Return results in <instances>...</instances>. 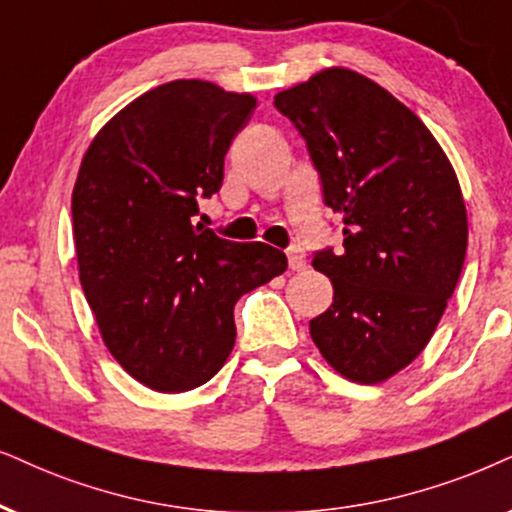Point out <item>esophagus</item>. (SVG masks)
Segmentation results:
<instances>
[{
	"label": "esophagus",
	"instance_id": "1",
	"mask_svg": "<svg viewBox=\"0 0 512 512\" xmlns=\"http://www.w3.org/2000/svg\"><path fill=\"white\" fill-rule=\"evenodd\" d=\"M288 267L293 271H304L307 269V257L300 248H290L288 250Z\"/></svg>",
	"mask_w": 512,
	"mask_h": 512
}]
</instances>
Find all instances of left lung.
Instances as JSON below:
<instances>
[{"mask_svg":"<svg viewBox=\"0 0 512 512\" xmlns=\"http://www.w3.org/2000/svg\"><path fill=\"white\" fill-rule=\"evenodd\" d=\"M274 106L307 141L342 250H321L333 304L309 321L323 359L375 385L423 352L454 295L468 248L461 184L430 129L368 77L326 68Z\"/></svg>","mask_w":512,"mask_h":512,"instance_id":"left-lung-1","label":"left lung"}]
</instances>
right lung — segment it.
Returning a JSON list of instances; mask_svg holds the SVG:
<instances>
[{
	"label": "right lung",
	"instance_id": "right-lung-1",
	"mask_svg": "<svg viewBox=\"0 0 512 512\" xmlns=\"http://www.w3.org/2000/svg\"><path fill=\"white\" fill-rule=\"evenodd\" d=\"M257 99L205 80L141 94L99 129L73 189L80 283L115 361L155 392H189L236 342L238 297L288 267L281 250L193 226L198 198Z\"/></svg>",
	"mask_w": 512,
	"mask_h": 512
}]
</instances>
